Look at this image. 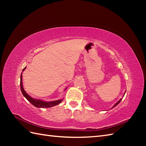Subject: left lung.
<instances>
[{
    "label": "left lung",
    "instance_id": "left-lung-1",
    "mask_svg": "<svg viewBox=\"0 0 146 146\" xmlns=\"http://www.w3.org/2000/svg\"><path fill=\"white\" fill-rule=\"evenodd\" d=\"M125 94H124V95H125ZM124 95H123V96H124ZM122 100V98H120V100H119V101H118V102H117V103H116L115 104V105H113V107L112 108H114V107H115V106H117V105L118 104H119L120 103V101H121V100Z\"/></svg>",
    "mask_w": 146,
    "mask_h": 146
}]
</instances>
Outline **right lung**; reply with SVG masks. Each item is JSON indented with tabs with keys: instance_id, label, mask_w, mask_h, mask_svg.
I'll list each match as a JSON object with an SVG mask.
<instances>
[{
	"instance_id": "right-lung-1",
	"label": "right lung",
	"mask_w": 146,
	"mask_h": 146,
	"mask_svg": "<svg viewBox=\"0 0 146 146\" xmlns=\"http://www.w3.org/2000/svg\"><path fill=\"white\" fill-rule=\"evenodd\" d=\"M26 67H25L23 70V72L25 70ZM22 72V73H23ZM22 73L21 75V81H20V84H21V90L22 94L24 95V97H25L27 100H28L31 104H33L34 106L37 107V108H49V107H54L55 105H57L60 104L61 102L63 101V98L62 99H59V100H54V101H50V102H48V101H44L42 100H40V99H36V98H34L27 94L26 91L24 90V89L23 88V75H22ZM67 88H65L66 90Z\"/></svg>"
}]
</instances>
